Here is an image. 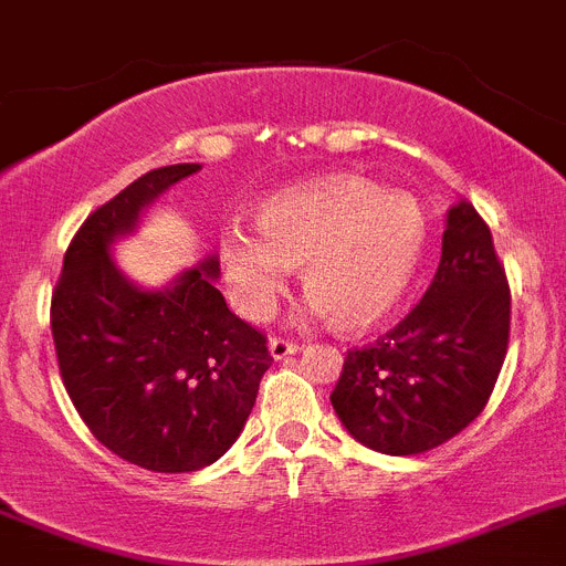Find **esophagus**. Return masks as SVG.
<instances>
[{"instance_id":"1","label":"esophagus","mask_w":566,"mask_h":566,"mask_svg":"<svg viewBox=\"0 0 566 566\" xmlns=\"http://www.w3.org/2000/svg\"><path fill=\"white\" fill-rule=\"evenodd\" d=\"M268 349H271L273 360H282V358H290V355L298 353V344H293V340H284V338H271L268 340Z\"/></svg>"}]
</instances>
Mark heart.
Here are the masks:
<instances>
[{
  "label": "heart",
  "instance_id": "obj_1",
  "mask_svg": "<svg viewBox=\"0 0 566 566\" xmlns=\"http://www.w3.org/2000/svg\"><path fill=\"white\" fill-rule=\"evenodd\" d=\"M253 231L222 233L217 256L228 298L248 321L276 307L287 268L340 333H366L409 293L426 251L415 197L380 191L358 175H327L284 188L253 213Z\"/></svg>",
  "mask_w": 566,
  "mask_h": 566
}]
</instances>
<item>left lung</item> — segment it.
Masks as SVG:
<instances>
[{"label": "left lung", "instance_id": "obj_1", "mask_svg": "<svg viewBox=\"0 0 566 566\" xmlns=\"http://www.w3.org/2000/svg\"><path fill=\"white\" fill-rule=\"evenodd\" d=\"M511 290L491 228L471 202L448 208L434 282L375 346L346 353L329 400L371 451L409 457L460 434L505 364Z\"/></svg>", "mask_w": 566, "mask_h": 566}]
</instances>
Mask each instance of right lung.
<instances>
[{
	"label": "right lung",
	"instance_id": "1",
	"mask_svg": "<svg viewBox=\"0 0 566 566\" xmlns=\"http://www.w3.org/2000/svg\"><path fill=\"white\" fill-rule=\"evenodd\" d=\"M197 163L137 177L93 211L64 253L50 327L61 380L95 440L155 473L200 471L245 429L273 364L259 329L228 310L220 262L206 256L160 290L112 259L157 197Z\"/></svg>",
	"mask_w": 566,
	"mask_h": 566
}]
</instances>
